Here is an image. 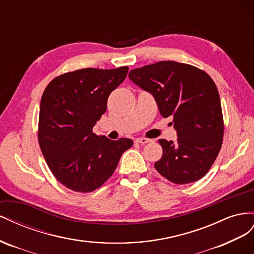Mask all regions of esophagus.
I'll return each instance as SVG.
<instances>
[{"label": "esophagus", "mask_w": 254, "mask_h": 254, "mask_svg": "<svg viewBox=\"0 0 254 254\" xmlns=\"http://www.w3.org/2000/svg\"><path fill=\"white\" fill-rule=\"evenodd\" d=\"M135 141H136V142H138V143H142V144H144V143H148V142H150V141H151V139H148V138H146V137H140V138H137Z\"/></svg>", "instance_id": "1"}]
</instances>
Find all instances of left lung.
Returning <instances> with one entry per match:
<instances>
[{
	"instance_id": "obj_1",
	"label": "left lung",
	"mask_w": 254,
	"mask_h": 254,
	"mask_svg": "<svg viewBox=\"0 0 254 254\" xmlns=\"http://www.w3.org/2000/svg\"><path fill=\"white\" fill-rule=\"evenodd\" d=\"M128 77L154 97L164 118H173L178 139H159V175L175 184L203 178L218 156L223 118L218 89L205 71L191 64L164 61L129 71Z\"/></svg>"
}]
</instances>
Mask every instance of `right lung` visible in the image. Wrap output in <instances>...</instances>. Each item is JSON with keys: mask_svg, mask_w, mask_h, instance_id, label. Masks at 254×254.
I'll list each match as a JSON object with an SVG mask.
<instances>
[{"mask_svg": "<svg viewBox=\"0 0 254 254\" xmlns=\"http://www.w3.org/2000/svg\"><path fill=\"white\" fill-rule=\"evenodd\" d=\"M128 67L86 68L53 78L41 98L38 141L51 172L69 190L90 192L113 175L133 140H111L92 133L106 112L111 92Z\"/></svg>", "mask_w": 254, "mask_h": 254, "instance_id": "right-lung-1", "label": "right lung"}]
</instances>
